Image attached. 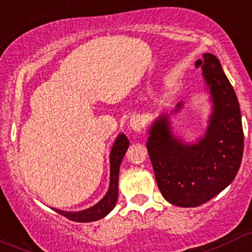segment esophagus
<instances>
[{"mask_svg": "<svg viewBox=\"0 0 252 252\" xmlns=\"http://www.w3.org/2000/svg\"><path fill=\"white\" fill-rule=\"evenodd\" d=\"M143 120H142V118L139 115H134L132 116L131 120H129V127H131L132 131L137 132V133H139V132H142V129H143Z\"/></svg>", "mask_w": 252, "mask_h": 252, "instance_id": "34e87169", "label": "esophagus"}]
</instances>
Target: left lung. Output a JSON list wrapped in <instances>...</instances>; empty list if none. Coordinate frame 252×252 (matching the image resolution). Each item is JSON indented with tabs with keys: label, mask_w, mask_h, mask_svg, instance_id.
Returning a JSON list of instances; mask_svg holds the SVG:
<instances>
[{
	"label": "left lung",
	"mask_w": 252,
	"mask_h": 252,
	"mask_svg": "<svg viewBox=\"0 0 252 252\" xmlns=\"http://www.w3.org/2000/svg\"><path fill=\"white\" fill-rule=\"evenodd\" d=\"M196 67L202 69L212 103L205 134L195 143L184 142L174 134L169 115L163 114L152 124L147 142L161 195L185 208L203 205L230 185L244 151L240 106L220 62L206 52ZM183 106L180 101L173 113Z\"/></svg>",
	"instance_id": "8db88e82"
}]
</instances>
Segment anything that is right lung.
Here are the masks:
<instances>
[{"mask_svg":"<svg viewBox=\"0 0 252 252\" xmlns=\"http://www.w3.org/2000/svg\"><path fill=\"white\" fill-rule=\"evenodd\" d=\"M129 146V141L124 133H120L116 137L110 152V185H109L108 192L105 193L103 198L99 201L96 205L92 206L87 210L78 212H67L54 208L57 213L66 218L71 219L73 221H79V223H88V221L99 220L108 216L111 211L114 210L118 201L119 196V171H120L121 161H123L124 156H125L127 148Z\"/></svg>","mask_w":252,"mask_h":252,"instance_id":"add662e5","label":"right lung"}]
</instances>
